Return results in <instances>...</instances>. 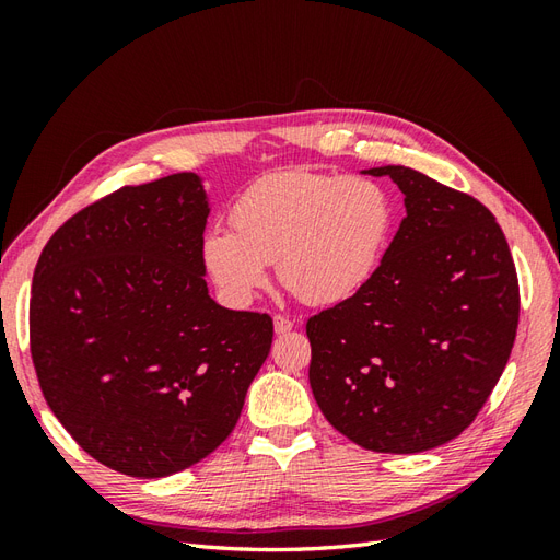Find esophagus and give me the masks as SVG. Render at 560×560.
Wrapping results in <instances>:
<instances>
[{"mask_svg":"<svg viewBox=\"0 0 560 560\" xmlns=\"http://www.w3.org/2000/svg\"><path fill=\"white\" fill-rule=\"evenodd\" d=\"M273 329H276V334H278V336H282V334H290V331L294 329V319L284 317V315H273Z\"/></svg>","mask_w":560,"mask_h":560,"instance_id":"obj_1","label":"esophagus"}]
</instances>
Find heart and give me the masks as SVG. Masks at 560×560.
I'll return each instance as SVG.
<instances>
[{
    "label": "heart",
    "mask_w": 560,
    "mask_h": 560,
    "mask_svg": "<svg viewBox=\"0 0 560 560\" xmlns=\"http://www.w3.org/2000/svg\"><path fill=\"white\" fill-rule=\"evenodd\" d=\"M231 222L208 229L200 243L206 273L229 303H249L276 261L287 290L311 306H331L376 273L395 208L376 179L282 171L254 182Z\"/></svg>",
    "instance_id": "1"
}]
</instances>
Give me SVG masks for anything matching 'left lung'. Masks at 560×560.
<instances>
[{"label": "left lung", "instance_id": "8db88e82", "mask_svg": "<svg viewBox=\"0 0 560 560\" xmlns=\"http://www.w3.org/2000/svg\"><path fill=\"white\" fill-rule=\"evenodd\" d=\"M406 217L362 290L313 315L319 411L376 453H420L465 432L500 381L518 327V278L493 212L404 165Z\"/></svg>", "mask_w": 560, "mask_h": 560}]
</instances>
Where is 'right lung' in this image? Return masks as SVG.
Returning <instances> with one entry per match:
<instances>
[{
    "label": "right lung",
    "instance_id": "1",
    "mask_svg": "<svg viewBox=\"0 0 560 560\" xmlns=\"http://www.w3.org/2000/svg\"><path fill=\"white\" fill-rule=\"evenodd\" d=\"M200 177L124 186L50 235L32 278L30 352L50 411L97 463L161 479L233 432L273 319L208 294Z\"/></svg>",
    "mask_w": 560,
    "mask_h": 560
}]
</instances>
